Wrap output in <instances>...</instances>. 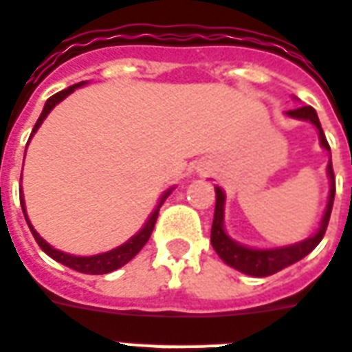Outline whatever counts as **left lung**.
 <instances>
[{
	"instance_id": "left-lung-1",
	"label": "left lung",
	"mask_w": 352,
	"mask_h": 352,
	"mask_svg": "<svg viewBox=\"0 0 352 352\" xmlns=\"http://www.w3.org/2000/svg\"><path fill=\"white\" fill-rule=\"evenodd\" d=\"M285 116L298 119V121H308L317 129L319 134V143L324 151L330 153V145L324 138V132L319 123V117L317 111L311 106H300L296 110L285 111ZM327 175L330 181V190H329V201H327V209L322 212L321 223L315 231L314 235L304 239L295 244H289V246H278V248H250L244 246L241 242H236L235 239H231L228 235V231L223 228V214H226V192L220 186H214L216 192V207H214V218H212V229H210V242H212V248L218 254V257L222 259L226 265L233 267L242 274L256 276V278H263V276H270L280 272L282 269L293 265V263L300 261L302 257H306L311 250L321 242L327 226H329L330 212H332V205H334V196H336V179H334V169H332V156H330L329 166H327Z\"/></svg>"
}]
</instances>
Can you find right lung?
Masks as SVG:
<instances>
[{"label": "right lung", "instance_id": "add662e5", "mask_svg": "<svg viewBox=\"0 0 352 352\" xmlns=\"http://www.w3.org/2000/svg\"><path fill=\"white\" fill-rule=\"evenodd\" d=\"M85 83L87 82L74 83V85H70V87H67L65 91H59V93H56V95L50 96V98L46 100V104H44V108H43V113H41V117L37 119V123H35V126H33V132H31L30 140L33 138V134H35L38 129H41L43 121L46 119V117H48V113H50V111L56 108L57 104L61 102V100H65V98H67L70 93H74L78 87H82V85H85ZM173 188H175V186L168 188L166 192H164L162 196H160V199H158V205H156L155 210H153L149 218H147V222L143 223V228L138 231L136 235L130 236L129 241L123 242L121 246H117V248L110 250V252L95 254V256H72V254H65V252H61V250L54 248L52 244H48V242L44 241L43 236L38 235L37 229L31 226L30 218H28V212H25V201H23V194L20 196V205H22L23 216H25V222H28V226H30L31 233H33V236H35V241H37L38 246L43 248V252H46V254H48L52 259H56L57 263H61V265L69 267V269L78 270V272H83V274H108V272H113V270L121 269L123 265H126V263H129L132 257H136L138 252H140V250H142L143 246L147 244L151 233H153V228H155L156 218H158V210H160V207H162V203L166 201V197H168L169 194L173 192Z\"/></svg>", "mask_w": 352, "mask_h": 352}]
</instances>
